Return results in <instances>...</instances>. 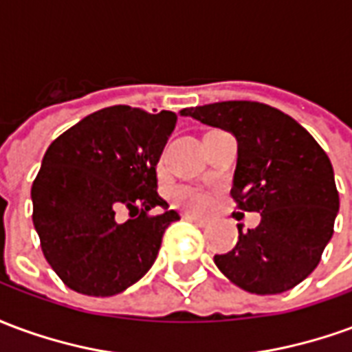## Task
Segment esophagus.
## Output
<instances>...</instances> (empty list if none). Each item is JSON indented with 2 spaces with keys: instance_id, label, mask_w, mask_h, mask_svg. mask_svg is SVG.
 Listing matches in <instances>:
<instances>
[{
  "instance_id": "esophagus-1",
  "label": "esophagus",
  "mask_w": 352,
  "mask_h": 352,
  "mask_svg": "<svg viewBox=\"0 0 352 352\" xmlns=\"http://www.w3.org/2000/svg\"><path fill=\"white\" fill-rule=\"evenodd\" d=\"M184 221L188 222H194V224H198V226H201V228H206V226H209V222L204 221V219H199V217H196V214H190V213H184L183 214Z\"/></svg>"
}]
</instances>
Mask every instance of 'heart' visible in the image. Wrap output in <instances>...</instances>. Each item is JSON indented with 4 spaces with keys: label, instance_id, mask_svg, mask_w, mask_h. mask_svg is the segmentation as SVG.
<instances>
[{
    "label": "heart",
    "instance_id": "1",
    "mask_svg": "<svg viewBox=\"0 0 352 352\" xmlns=\"http://www.w3.org/2000/svg\"><path fill=\"white\" fill-rule=\"evenodd\" d=\"M173 201L177 206L184 207V209H190V211H196V213H204L207 211L211 204H213V198L211 194L206 190H201L198 186H190V184H181L173 190Z\"/></svg>",
    "mask_w": 352,
    "mask_h": 352
}]
</instances>
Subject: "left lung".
Returning <instances> with one entry per match:
<instances>
[{
  "mask_svg": "<svg viewBox=\"0 0 352 352\" xmlns=\"http://www.w3.org/2000/svg\"><path fill=\"white\" fill-rule=\"evenodd\" d=\"M181 115L230 130L237 168L230 196L241 211L260 213L254 230L214 264L252 294H279L317 267L332 239L340 194L330 158L292 116L260 101H219Z\"/></svg>",
  "mask_w": 352,
  "mask_h": 352,
  "instance_id": "left-lung-1",
  "label": "left lung"
}]
</instances>
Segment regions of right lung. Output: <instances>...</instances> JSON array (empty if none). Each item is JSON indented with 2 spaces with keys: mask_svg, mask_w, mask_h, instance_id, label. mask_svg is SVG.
Segmentation results:
<instances>
[{
  "mask_svg": "<svg viewBox=\"0 0 352 352\" xmlns=\"http://www.w3.org/2000/svg\"><path fill=\"white\" fill-rule=\"evenodd\" d=\"M130 105L96 111L56 138L32 184L41 251L65 287L115 296L145 275L164 232L179 221L158 194L156 164L173 133V111ZM156 205L164 213L151 215ZM128 210L131 219L118 221Z\"/></svg>",
  "mask_w": 352,
  "mask_h": 352,
  "instance_id": "obj_1",
  "label": "right lung"
}]
</instances>
